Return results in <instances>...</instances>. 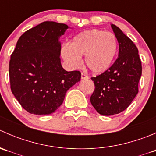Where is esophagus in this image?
<instances>
[{
	"instance_id": "1",
	"label": "esophagus",
	"mask_w": 156,
	"mask_h": 156,
	"mask_svg": "<svg viewBox=\"0 0 156 156\" xmlns=\"http://www.w3.org/2000/svg\"><path fill=\"white\" fill-rule=\"evenodd\" d=\"M89 77L87 75H85L84 73H81V79H88Z\"/></svg>"
}]
</instances>
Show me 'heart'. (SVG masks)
<instances>
[{"mask_svg":"<svg viewBox=\"0 0 156 156\" xmlns=\"http://www.w3.org/2000/svg\"><path fill=\"white\" fill-rule=\"evenodd\" d=\"M118 52V41L114 34L98 29L84 31L72 39L70 47L63 46L62 56L69 66L76 68L81 57L93 73L102 74L111 68Z\"/></svg>","mask_w":156,"mask_h":156,"instance_id":"b5f03b06","label":"heart"}]
</instances>
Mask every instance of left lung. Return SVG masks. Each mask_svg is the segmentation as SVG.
I'll return each mask as SVG.
<instances>
[{
	"mask_svg": "<svg viewBox=\"0 0 156 156\" xmlns=\"http://www.w3.org/2000/svg\"><path fill=\"white\" fill-rule=\"evenodd\" d=\"M119 45V57L111 68L91 78L95 90L90 103L102 115H113L125 110L138 94L142 66L133 42L119 27L111 24Z\"/></svg>",
	"mask_w": 156,
	"mask_h": 156,
	"instance_id": "left-lung-1",
	"label": "left lung"
}]
</instances>
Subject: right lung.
I'll list each match as a JSON object with an SVG mask.
<instances>
[{
    "label": "right lung",
    "instance_id": "add662e5",
    "mask_svg": "<svg viewBox=\"0 0 156 156\" xmlns=\"http://www.w3.org/2000/svg\"><path fill=\"white\" fill-rule=\"evenodd\" d=\"M69 28L56 22L41 23L20 36L11 55V91L31 114L54 112L67 90L81 80L79 71L67 72L61 65L59 37Z\"/></svg>",
    "mask_w": 156,
    "mask_h": 156
}]
</instances>
